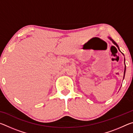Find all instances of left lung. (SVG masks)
Listing matches in <instances>:
<instances>
[{"label":"left lung","mask_w":133,"mask_h":133,"mask_svg":"<svg viewBox=\"0 0 133 133\" xmlns=\"http://www.w3.org/2000/svg\"><path fill=\"white\" fill-rule=\"evenodd\" d=\"M108 38H109V39L111 40V41L112 42V43H113L114 45H116V46L117 47V48H118V49L119 50V51H120V52L121 53V51H120V49H119V47H118V44L116 43L113 40H112L111 37H108ZM123 54V55H124V54L123 53H121ZM124 64H125V67H124V76H123V80H124V76H125V69H126V66H125V58H124Z\"/></svg>","instance_id":"obj_1"}]
</instances>
